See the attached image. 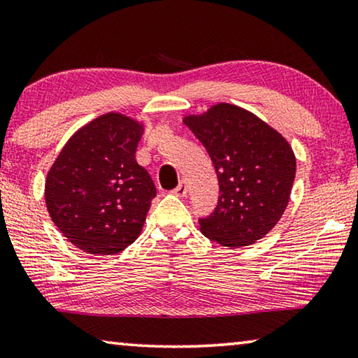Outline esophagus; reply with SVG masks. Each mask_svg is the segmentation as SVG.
<instances>
[{"mask_svg": "<svg viewBox=\"0 0 358 358\" xmlns=\"http://www.w3.org/2000/svg\"><path fill=\"white\" fill-rule=\"evenodd\" d=\"M186 192H188V188H186L185 181H181V183L177 186V188H175V189L172 191V194H173V196H178V197H185Z\"/></svg>", "mask_w": 358, "mask_h": 358, "instance_id": "obj_1", "label": "esophagus"}]
</instances>
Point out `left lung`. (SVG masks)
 Here are the masks:
<instances>
[{"label": "left lung", "instance_id": "1", "mask_svg": "<svg viewBox=\"0 0 358 358\" xmlns=\"http://www.w3.org/2000/svg\"><path fill=\"white\" fill-rule=\"evenodd\" d=\"M183 122L206 146L220 183L202 234L223 247L252 245L279 223L290 201L296 157L282 134L253 113L217 103Z\"/></svg>", "mask_w": 358, "mask_h": 358}]
</instances>
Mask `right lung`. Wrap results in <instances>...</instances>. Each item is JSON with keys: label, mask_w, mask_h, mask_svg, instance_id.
Masks as SVG:
<instances>
[{"label": "right lung", "mask_w": 358, "mask_h": 358, "mask_svg": "<svg viewBox=\"0 0 358 358\" xmlns=\"http://www.w3.org/2000/svg\"><path fill=\"white\" fill-rule=\"evenodd\" d=\"M145 126L106 113L78 129L50 166L44 201L54 224L79 250L115 255L137 241L156 196L135 159Z\"/></svg>", "instance_id": "obj_1"}]
</instances>
